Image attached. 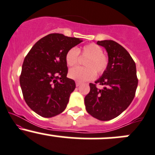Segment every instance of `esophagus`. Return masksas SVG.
I'll return each mask as SVG.
<instances>
[{
  "mask_svg": "<svg viewBox=\"0 0 155 155\" xmlns=\"http://www.w3.org/2000/svg\"><path fill=\"white\" fill-rule=\"evenodd\" d=\"M81 84V83L80 82H76V87H79V85H80Z\"/></svg>",
  "mask_w": 155,
  "mask_h": 155,
  "instance_id": "esophagus-1",
  "label": "esophagus"
}]
</instances>
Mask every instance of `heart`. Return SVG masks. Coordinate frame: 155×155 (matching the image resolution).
Returning <instances> with one entry per match:
<instances>
[{"mask_svg": "<svg viewBox=\"0 0 155 155\" xmlns=\"http://www.w3.org/2000/svg\"><path fill=\"white\" fill-rule=\"evenodd\" d=\"M79 53L87 57L84 61L85 68L76 67L69 71V76L77 82L91 80L96 76V72L102 74L109 64L108 57L103 53V50L97 44L91 43L84 45L81 49L72 48L65 54V61L68 67H73L79 62Z\"/></svg>", "mask_w": 155, "mask_h": 155, "instance_id": "b5f03b06", "label": "heart"}]
</instances>
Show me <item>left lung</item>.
I'll return each mask as SVG.
<instances>
[{"label": "left lung", "instance_id": "1", "mask_svg": "<svg viewBox=\"0 0 155 155\" xmlns=\"http://www.w3.org/2000/svg\"><path fill=\"white\" fill-rule=\"evenodd\" d=\"M106 49L109 64L102 76L90 83V92L84 97L87 113L102 121L112 120L129 106L135 97L138 79L136 64L128 52L113 40L98 41ZM104 85L103 89L96 84Z\"/></svg>", "mask_w": 155, "mask_h": 155}]
</instances>
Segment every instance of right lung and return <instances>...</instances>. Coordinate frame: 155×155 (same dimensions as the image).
<instances>
[{
	"mask_svg": "<svg viewBox=\"0 0 155 155\" xmlns=\"http://www.w3.org/2000/svg\"><path fill=\"white\" fill-rule=\"evenodd\" d=\"M82 39L51 33L33 45L23 62L20 84L26 103L43 117H52L66 108L74 80L67 77L65 54Z\"/></svg>",
	"mask_w": 155,
	"mask_h": 155,
	"instance_id": "obj_1",
	"label": "right lung"
}]
</instances>
